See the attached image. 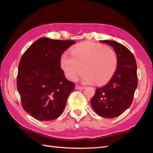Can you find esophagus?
Instances as JSON below:
<instances>
[{"mask_svg":"<svg viewBox=\"0 0 153 153\" xmlns=\"http://www.w3.org/2000/svg\"><path fill=\"white\" fill-rule=\"evenodd\" d=\"M75 89L76 90H80V89H85V87H82V86H80L78 85H76L75 86Z\"/></svg>","mask_w":153,"mask_h":153,"instance_id":"obj_1","label":"esophagus"}]
</instances>
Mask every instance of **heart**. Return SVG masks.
<instances>
[{
  "label": "heart",
  "instance_id": "heart-1",
  "mask_svg": "<svg viewBox=\"0 0 153 153\" xmlns=\"http://www.w3.org/2000/svg\"><path fill=\"white\" fill-rule=\"evenodd\" d=\"M72 56L64 53L61 57V66L69 80L76 81L83 73L85 84L97 82L103 85L113 77L117 70L118 59L114 51L105 45L84 42L71 48Z\"/></svg>",
  "mask_w": 153,
  "mask_h": 153
}]
</instances>
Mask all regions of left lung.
I'll return each mask as SVG.
<instances>
[{"mask_svg": "<svg viewBox=\"0 0 153 153\" xmlns=\"http://www.w3.org/2000/svg\"><path fill=\"white\" fill-rule=\"evenodd\" d=\"M101 43L112 47L118 59L117 70L107 84L96 89L90 102L92 109L101 117H118L132 103L137 89L136 60L125 46L114 41L103 40Z\"/></svg>", "mask_w": 153, "mask_h": 153, "instance_id": "left-lung-1", "label": "left lung"}]
</instances>
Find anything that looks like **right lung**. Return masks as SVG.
<instances>
[{
    "label": "right lung",
    "mask_w": 153,
    "mask_h": 153,
    "mask_svg": "<svg viewBox=\"0 0 153 153\" xmlns=\"http://www.w3.org/2000/svg\"><path fill=\"white\" fill-rule=\"evenodd\" d=\"M76 42L41 38L30 46L20 59L17 89L23 108L41 121L59 117L75 84L61 69V57Z\"/></svg>",
    "instance_id": "add662e5"
}]
</instances>
